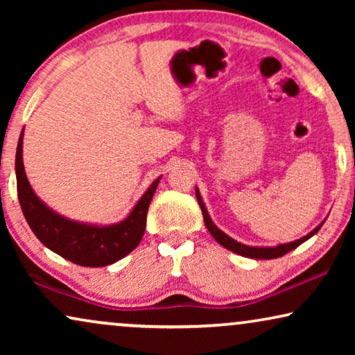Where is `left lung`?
<instances>
[{"label":"left lung","mask_w":355,"mask_h":355,"mask_svg":"<svg viewBox=\"0 0 355 355\" xmlns=\"http://www.w3.org/2000/svg\"><path fill=\"white\" fill-rule=\"evenodd\" d=\"M197 193V200H198V205H200L202 208V213H203V220H205V226L208 227V231H210V234L215 237L216 242H220V244L223 247H226L227 250L234 252V254H239V255H244V257H249V259H259V260H271V259H278V257H283L288 254V252L294 250L295 247H299L302 242H305L309 239V237H312L315 232H318L320 227H322V225H320L318 227H315V230L312 232H309L307 236L300 237V239L294 241V242H289V244H281V245H276V247H249V245H244L241 244V242H237L232 239V237H230L227 234H225L221 230H218V227L213 225L211 218L210 215H208L207 208L205 205H203L202 202V197L200 193H198V189L196 191Z\"/></svg>","instance_id":"obj_1"}]
</instances>
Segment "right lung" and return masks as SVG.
Wrapping results in <instances>:
<instances>
[{
	"label": "right lung",
	"mask_w": 355,
	"mask_h": 355,
	"mask_svg": "<svg viewBox=\"0 0 355 355\" xmlns=\"http://www.w3.org/2000/svg\"><path fill=\"white\" fill-rule=\"evenodd\" d=\"M22 135L16 152L17 197L22 213L38 241L62 259L82 266H106L130 254L142 241L147 211L159 178L130 211L124 221L111 226H92L66 220L51 211L32 191L22 163Z\"/></svg>",
	"instance_id": "1"
}]
</instances>
